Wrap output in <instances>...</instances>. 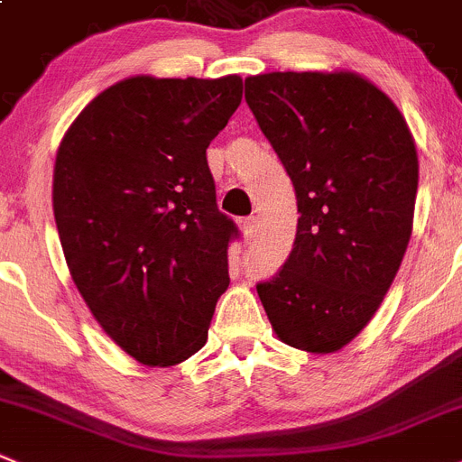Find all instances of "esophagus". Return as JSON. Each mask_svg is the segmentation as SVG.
I'll return each instance as SVG.
<instances>
[{
  "instance_id": "obj_1",
  "label": "esophagus",
  "mask_w": 462,
  "mask_h": 462,
  "mask_svg": "<svg viewBox=\"0 0 462 462\" xmlns=\"http://www.w3.org/2000/svg\"><path fill=\"white\" fill-rule=\"evenodd\" d=\"M240 228H243V238L247 240V243H252V240L256 238V231H258V219L254 217V215H249V217H245L243 222H240Z\"/></svg>"
}]
</instances>
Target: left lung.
<instances>
[{
	"instance_id": "left-lung-1",
	"label": "left lung",
	"mask_w": 462,
	"mask_h": 462,
	"mask_svg": "<svg viewBox=\"0 0 462 462\" xmlns=\"http://www.w3.org/2000/svg\"><path fill=\"white\" fill-rule=\"evenodd\" d=\"M245 99L300 210L292 252L258 297L281 342L333 354L374 318L411 243L415 140L393 99L349 69L256 74Z\"/></svg>"
}]
</instances>
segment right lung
<instances>
[{"mask_svg": "<svg viewBox=\"0 0 462 462\" xmlns=\"http://www.w3.org/2000/svg\"><path fill=\"white\" fill-rule=\"evenodd\" d=\"M243 99V79H156L106 88L65 131L54 219L92 318L149 367L206 345L236 224L215 204L206 149Z\"/></svg>", "mask_w": 462, "mask_h": 462, "instance_id": "1", "label": "right lung"}]
</instances>
